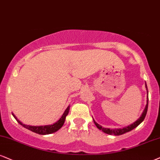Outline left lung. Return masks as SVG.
I'll return each instance as SVG.
<instances>
[{"instance_id":"8db88e82","label":"left lung","mask_w":160,"mask_h":160,"mask_svg":"<svg viewBox=\"0 0 160 160\" xmlns=\"http://www.w3.org/2000/svg\"><path fill=\"white\" fill-rule=\"evenodd\" d=\"M146 88H147V90H148L147 85H146ZM148 107V101L147 102L146 106H145V110H144L143 113H142V116H140V118H139V119H138L137 122H135L133 124H132V125L128 126V127H126V128H122V129H110V128H104L102 127V126L98 125V123H96V122L94 121V120H93V122H94V123H95L96 127H97L99 130H102V131L104 132L105 133H108V134H110V135L119 136V135L124 134V133H127V132L131 131L133 129H134L135 128H137V126L139 125V124H140L144 119H145V116H146V114H147Z\"/></svg>"}]
</instances>
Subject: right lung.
I'll use <instances>...</instances> for the list:
<instances>
[{"label": "right lung", "instance_id": "obj_1", "mask_svg": "<svg viewBox=\"0 0 160 160\" xmlns=\"http://www.w3.org/2000/svg\"><path fill=\"white\" fill-rule=\"evenodd\" d=\"M69 110H70V107H68L65 110L64 113H63V115L61 119L58 120V122H56L55 124L51 125H45V126H29V125H27L23 124L22 122H20L18 119L15 117V116L12 114L15 119L17 120V122H18L21 125H22L23 127H24L27 129L29 130V131L34 132V133H38V134H41V135H46V134H50V133H55L57 131H58L62 127L63 125H64L65 119H66V116L68 115L69 113Z\"/></svg>", "mask_w": 160, "mask_h": 160}]
</instances>
